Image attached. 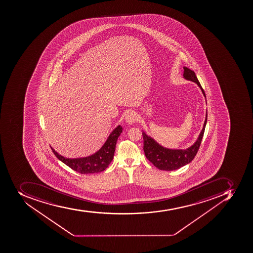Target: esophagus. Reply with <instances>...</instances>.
<instances>
[{
    "mask_svg": "<svg viewBox=\"0 0 253 253\" xmlns=\"http://www.w3.org/2000/svg\"><path fill=\"white\" fill-rule=\"evenodd\" d=\"M138 116L136 115L134 111H128L127 113L126 114L125 120L128 124H133L137 121Z\"/></svg>",
    "mask_w": 253,
    "mask_h": 253,
    "instance_id": "34e87169",
    "label": "esophagus"
}]
</instances>
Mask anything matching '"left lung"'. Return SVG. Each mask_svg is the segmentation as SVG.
<instances>
[{"label":"left lung","mask_w":253,"mask_h":253,"mask_svg":"<svg viewBox=\"0 0 253 253\" xmlns=\"http://www.w3.org/2000/svg\"><path fill=\"white\" fill-rule=\"evenodd\" d=\"M184 78L188 81L196 83L200 88L202 89V93L206 96L205 91L202 88V85L197 80L195 72L190 70L189 68L184 67ZM208 113L206 112V118L203 129H202L199 138L193 146L186 150H169L160 146L158 142H155L153 138L146 135L145 132H142L143 137V150L146 158L154 165V167L162 170H175L177 169L184 167L190 163L193 158H195L197 151L199 150L200 146L203 138L206 123H207Z\"/></svg>","instance_id":"left-lung-1"}]
</instances>
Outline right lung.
I'll list each match as a JSON object with an SVG mask.
<instances>
[{
  "instance_id": "right-lung-1",
  "label": "right lung",
  "mask_w": 253,
  "mask_h": 253,
  "mask_svg": "<svg viewBox=\"0 0 253 253\" xmlns=\"http://www.w3.org/2000/svg\"><path fill=\"white\" fill-rule=\"evenodd\" d=\"M122 131L123 127L120 125L118 126L110 134L103 147L98 152L86 158L69 159L61 156L51 147V149L58 159L76 172L83 174L102 172L108 167L111 161L113 160L116 142Z\"/></svg>"
}]
</instances>
